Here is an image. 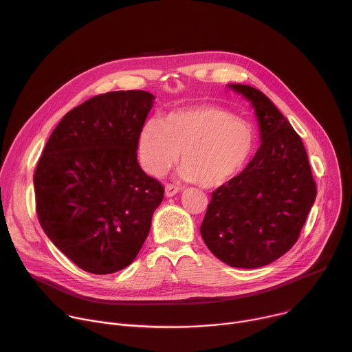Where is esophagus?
<instances>
[{"instance_id":"1","label":"esophagus","mask_w":352,"mask_h":352,"mask_svg":"<svg viewBox=\"0 0 352 352\" xmlns=\"http://www.w3.org/2000/svg\"><path fill=\"white\" fill-rule=\"evenodd\" d=\"M164 190H166V196H167V197H171V196H174V195H177V193L179 192V188L175 186V185H173V184H167Z\"/></svg>"}]
</instances>
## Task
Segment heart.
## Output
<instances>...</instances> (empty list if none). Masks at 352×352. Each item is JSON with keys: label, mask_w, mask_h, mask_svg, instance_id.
Masks as SVG:
<instances>
[{"label": "heart", "mask_w": 352, "mask_h": 352, "mask_svg": "<svg viewBox=\"0 0 352 352\" xmlns=\"http://www.w3.org/2000/svg\"><path fill=\"white\" fill-rule=\"evenodd\" d=\"M255 136L246 122L214 106H197L168 113L164 121L147 120L138 138L143 170L160 177L179 160V175L216 188L246 164Z\"/></svg>", "instance_id": "b5f03b06"}]
</instances>
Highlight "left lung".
<instances>
[{
	"label": "left lung",
	"instance_id": "8db88e82",
	"mask_svg": "<svg viewBox=\"0 0 352 352\" xmlns=\"http://www.w3.org/2000/svg\"><path fill=\"white\" fill-rule=\"evenodd\" d=\"M254 106L262 144L241 174L212 193L200 234L221 262L266 266L298 241L316 197L307 150L272 100L246 85H228Z\"/></svg>",
	"mask_w": 352,
	"mask_h": 352
}]
</instances>
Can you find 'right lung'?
I'll return each instance as SVG.
<instances>
[{"label": "right lung", "instance_id": "right-lung-1", "mask_svg": "<svg viewBox=\"0 0 352 352\" xmlns=\"http://www.w3.org/2000/svg\"><path fill=\"white\" fill-rule=\"evenodd\" d=\"M153 100L143 90L94 96L67 113L44 146L33 177L36 213L47 236L85 272L129 266L163 200V185L136 159Z\"/></svg>", "mask_w": 352, "mask_h": 352}]
</instances>
